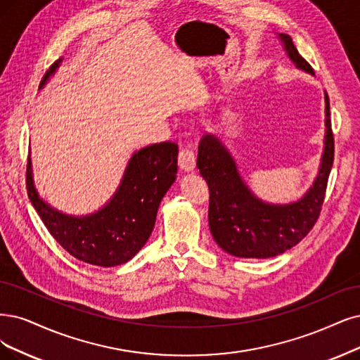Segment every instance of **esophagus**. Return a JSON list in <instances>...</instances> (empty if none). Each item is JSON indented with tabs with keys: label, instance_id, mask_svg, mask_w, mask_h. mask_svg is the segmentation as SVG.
<instances>
[{
	"label": "esophagus",
	"instance_id": "1",
	"mask_svg": "<svg viewBox=\"0 0 360 360\" xmlns=\"http://www.w3.org/2000/svg\"><path fill=\"white\" fill-rule=\"evenodd\" d=\"M178 165L182 170L191 172L195 167V157L190 148H182L178 155Z\"/></svg>",
	"mask_w": 360,
	"mask_h": 360
}]
</instances>
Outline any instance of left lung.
Masks as SVG:
<instances>
[{"label": "left lung", "instance_id": "left-lung-1", "mask_svg": "<svg viewBox=\"0 0 360 360\" xmlns=\"http://www.w3.org/2000/svg\"><path fill=\"white\" fill-rule=\"evenodd\" d=\"M289 60L314 75L288 34H277ZM334 163V136L325 91L323 153L313 185L295 202L270 203L259 198L242 178L230 150L206 133L198 143L197 167L209 185V229L217 245L238 258H271L294 248L309 234L321 214L328 176Z\"/></svg>", "mask_w": 360, "mask_h": 360}]
</instances>
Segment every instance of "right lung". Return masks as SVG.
<instances>
[{
    "instance_id": "add662e5",
    "label": "right lung",
    "mask_w": 360,
    "mask_h": 360,
    "mask_svg": "<svg viewBox=\"0 0 360 360\" xmlns=\"http://www.w3.org/2000/svg\"><path fill=\"white\" fill-rule=\"evenodd\" d=\"M62 58L41 79L43 89L55 75ZM178 145L160 142L131 154L115 193L102 207L87 215H70L39 197L28 157L26 190L50 234L70 254L98 267H115L135 257L148 240L165 194L176 179Z\"/></svg>"
}]
</instances>
